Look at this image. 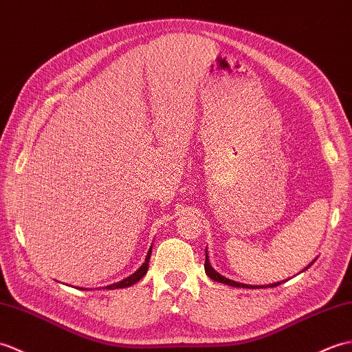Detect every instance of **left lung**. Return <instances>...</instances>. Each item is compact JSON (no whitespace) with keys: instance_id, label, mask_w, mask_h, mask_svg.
Listing matches in <instances>:
<instances>
[{"instance_id":"obj_1","label":"left lung","mask_w":352,"mask_h":352,"mask_svg":"<svg viewBox=\"0 0 352 352\" xmlns=\"http://www.w3.org/2000/svg\"><path fill=\"white\" fill-rule=\"evenodd\" d=\"M206 250V257H205V271H206V274H208V277H210L214 280V282H218V283H224V285H229V286H233V287H248V289H257V287H276V286H278L280 283L282 282H277V283H271V285H245V283H239V282H235V280H230V278H228V277H224V276H221L220 272H217L214 268H212V265H210V262H209V256H208V248H205ZM316 261V259H315ZM314 261V262H315ZM314 262L311 263H309L306 268H304L302 271H306V270H309L311 265H314ZM301 271V272H302Z\"/></svg>"}]
</instances>
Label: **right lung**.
Returning <instances> with one entry per match:
<instances>
[{
	"instance_id": "right-lung-1",
	"label": "right lung",
	"mask_w": 352,
	"mask_h": 352,
	"mask_svg": "<svg viewBox=\"0 0 352 352\" xmlns=\"http://www.w3.org/2000/svg\"><path fill=\"white\" fill-rule=\"evenodd\" d=\"M151 254H152V245H151V248H149V252H147V254H146V259H144L143 265L134 272V274H131L129 277L123 278V280H120V282H117V283L108 285V286H105L104 289H123V287H129V286H132V285H135L137 282H140V280H142V278L146 276L147 270H149ZM80 289H82V287H80Z\"/></svg>"
}]
</instances>
